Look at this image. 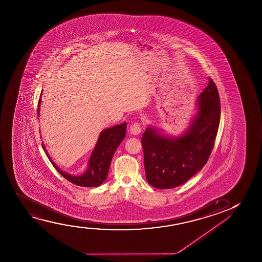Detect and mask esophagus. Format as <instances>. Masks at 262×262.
<instances>
[{"label": "esophagus", "instance_id": "34e87169", "mask_svg": "<svg viewBox=\"0 0 262 262\" xmlns=\"http://www.w3.org/2000/svg\"><path fill=\"white\" fill-rule=\"evenodd\" d=\"M140 132H141V126H140L139 122L133 123L129 127V133H130V134H133V135H139Z\"/></svg>", "mask_w": 262, "mask_h": 262}]
</instances>
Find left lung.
I'll use <instances>...</instances> for the list:
<instances>
[{
    "label": "left lung",
    "instance_id": "left-lung-1",
    "mask_svg": "<svg viewBox=\"0 0 262 262\" xmlns=\"http://www.w3.org/2000/svg\"><path fill=\"white\" fill-rule=\"evenodd\" d=\"M196 115L180 136L148 126L141 138L146 179L160 190L180 186L208 161L220 122V99L213 79L198 97Z\"/></svg>",
    "mask_w": 262,
    "mask_h": 262
}]
</instances>
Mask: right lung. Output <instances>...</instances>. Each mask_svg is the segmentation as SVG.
<instances>
[{"label": "right lung", "instance_id": "obj_1", "mask_svg": "<svg viewBox=\"0 0 262 262\" xmlns=\"http://www.w3.org/2000/svg\"><path fill=\"white\" fill-rule=\"evenodd\" d=\"M40 97H42V94ZM40 104L41 98H39L38 101L37 116H39ZM126 127L127 123L123 122L122 124L113 126L101 132L97 144L90 156L86 170L80 176H72L71 173L64 172L63 170L59 168V166L52 160L50 156L47 153L43 143H42V147L45 149V152L52 165H54V168L56 169L57 172L63 176L65 179L79 186L97 187L104 183V180L107 177L113 156L122 140L125 138Z\"/></svg>", "mask_w": 262, "mask_h": 262}]
</instances>
